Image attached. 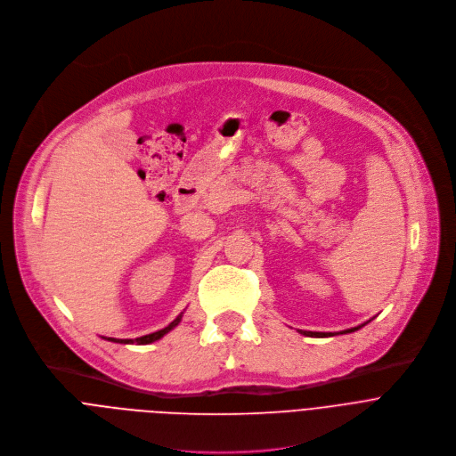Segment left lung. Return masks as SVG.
Returning <instances> with one entry per match:
<instances>
[{
    "mask_svg": "<svg viewBox=\"0 0 456 456\" xmlns=\"http://www.w3.org/2000/svg\"><path fill=\"white\" fill-rule=\"evenodd\" d=\"M365 325V323H362ZM362 325H357V327H352V329H346V330H341V334H346V332H354V330H357V329H361ZM302 334H305V336H311V338H327V336H334L332 332H311V330H300Z\"/></svg>",
    "mask_w": 456,
    "mask_h": 456,
    "instance_id": "obj_1",
    "label": "left lung"
}]
</instances>
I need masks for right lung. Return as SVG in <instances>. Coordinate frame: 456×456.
<instances>
[{"label": "right lung", "mask_w": 456, "mask_h": 456, "mask_svg": "<svg viewBox=\"0 0 456 456\" xmlns=\"http://www.w3.org/2000/svg\"><path fill=\"white\" fill-rule=\"evenodd\" d=\"M181 316L183 314H179L172 323H168L165 329H161V330H156V332H152V334H147V336H142V338H136V339H117V338H108L110 341H115V343H124V345H131V343H136V345H149V343H152V341H156V339H161L167 332H170L179 322H181Z\"/></svg>", "instance_id": "obj_1"}]
</instances>
